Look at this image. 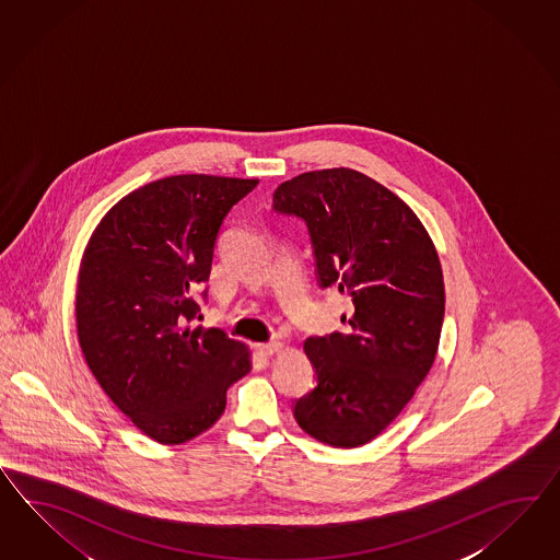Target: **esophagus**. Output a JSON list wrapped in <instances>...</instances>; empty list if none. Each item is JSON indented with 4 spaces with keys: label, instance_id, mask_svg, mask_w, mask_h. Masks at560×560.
Returning <instances> with one entry per match:
<instances>
[{
    "label": "esophagus",
    "instance_id": "obj_1",
    "mask_svg": "<svg viewBox=\"0 0 560 560\" xmlns=\"http://www.w3.org/2000/svg\"><path fill=\"white\" fill-rule=\"evenodd\" d=\"M283 348V345L279 342V340H272V342H262V345H257V350L260 354H265V357H271L275 352H279Z\"/></svg>",
    "mask_w": 560,
    "mask_h": 560
}]
</instances>
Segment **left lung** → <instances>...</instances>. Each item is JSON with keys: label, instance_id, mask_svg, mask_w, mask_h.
<instances>
[{"label": "left lung", "instance_id": "left-lung-1", "mask_svg": "<svg viewBox=\"0 0 560 560\" xmlns=\"http://www.w3.org/2000/svg\"><path fill=\"white\" fill-rule=\"evenodd\" d=\"M272 210L305 220L319 285H334L350 307L342 332L303 342L318 387L293 416L324 444L363 446L408 406L436 359L444 319L436 246L404 199L347 166L281 183Z\"/></svg>", "mask_w": 560, "mask_h": 560}]
</instances>
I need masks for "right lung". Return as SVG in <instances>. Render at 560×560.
I'll return each mask as SVG.
<instances>
[{"mask_svg": "<svg viewBox=\"0 0 560 560\" xmlns=\"http://www.w3.org/2000/svg\"><path fill=\"white\" fill-rule=\"evenodd\" d=\"M258 179L173 175L147 183L100 220L77 277L79 347L114 406L159 444L220 420L250 350L220 328H191L197 283L234 203Z\"/></svg>", "mask_w": 560, "mask_h": 560, "instance_id": "1", "label": "right lung"}]
</instances>
